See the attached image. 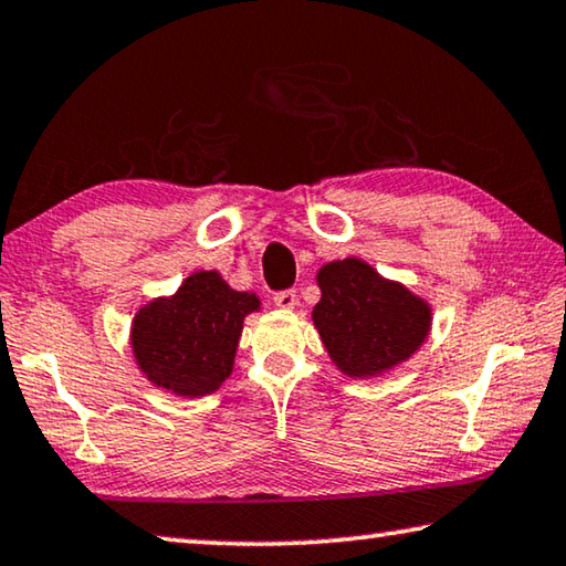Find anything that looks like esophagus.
<instances>
[{
  "label": "esophagus",
  "instance_id": "34e87169",
  "mask_svg": "<svg viewBox=\"0 0 566 566\" xmlns=\"http://www.w3.org/2000/svg\"><path fill=\"white\" fill-rule=\"evenodd\" d=\"M273 301H275V305L277 308H285V311H291V308H295V305H298V293L295 291H277L275 295H273Z\"/></svg>",
  "mask_w": 566,
  "mask_h": 566
}]
</instances>
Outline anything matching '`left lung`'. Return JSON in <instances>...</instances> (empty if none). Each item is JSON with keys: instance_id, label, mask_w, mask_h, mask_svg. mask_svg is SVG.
I'll list each match as a JSON object with an SVG mask.
<instances>
[{"instance_id": "obj_1", "label": "left lung", "mask_w": 566, "mask_h": 566, "mask_svg": "<svg viewBox=\"0 0 566 566\" xmlns=\"http://www.w3.org/2000/svg\"><path fill=\"white\" fill-rule=\"evenodd\" d=\"M318 285L313 323L331 358L348 376L384 374L409 358L429 333V305L403 285L384 281L364 261L346 258L323 265Z\"/></svg>"}]
</instances>
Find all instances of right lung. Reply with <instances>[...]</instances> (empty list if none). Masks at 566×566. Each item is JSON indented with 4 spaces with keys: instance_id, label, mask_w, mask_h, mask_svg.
I'll list each match as a JSON object with an SVG mask.
<instances>
[{
    "instance_id": "obj_1",
    "label": "right lung",
    "mask_w": 566,
    "mask_h": 566,
    "mask_svg": "<svg viewBox=\"0 0 566 566\" xmlns=\"http://www.w3.org/2000/svg\"><path fill=\"white\" fill-rule=\"evenodd\" d=\"M261 301L233 291L216 271L190 275L172 298L153 301L135 316L133 350L153 384L178 396H206L233 370L248 313Z\"/></svg>"
}]
</instances>
